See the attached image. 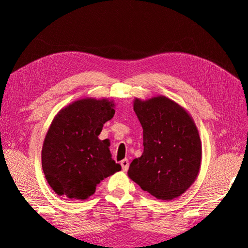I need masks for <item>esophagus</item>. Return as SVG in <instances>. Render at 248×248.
Listing matches in <instances>:
<instances>
[{"instance_id":"obj_1","label":"esophagus","mask_w":248,"mask_h":248,"mask_svg":"<svg viewBox=\"0 0 248 248\" xmlns=\"http://www.w3.org/2000/svg\"><path fill=\"white\" fill-rule=\"evenodd\" d=\"M120 165L123 167V170L124 171H127L128 168H129V160L128 159H124L123 161L120 162Z\"/></svg>"}]
</instances>
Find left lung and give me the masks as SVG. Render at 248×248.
I'll return each mask as SVG.
<instances>
[{
    "mask_svg": "<svg viewBox=\"0 0 248 248\" xmlns=\"http://www.w3.org/2000/svg\"><path fill=\"white\" fill-rule=\"evenodd\" d=\"M143 127L144 152L130 164L128 175L160 200L180 196L197 178L202 162L198 130L186 110L166 97L134 100Z\"/></svg>",
    "mask_w": 248,
    "mask_h": 248,
    "instance_id": "obj_1",
    "label": "left lung"
}]
</instances>
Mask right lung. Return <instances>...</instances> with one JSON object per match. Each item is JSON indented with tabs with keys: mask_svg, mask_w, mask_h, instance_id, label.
Returning a JSON list of instances; mask_svg holds the SVG:
<instances>
[{
	"mask_svg": "<svg viewBox=\"0 0 248 248\" xmlns=\"http://www.w3.org/2000/svg\"><path fill=\"white\" fill-rule=\"evenodd\" d=\"M113 101L82 99L55 116L44 141L41 164L46 181L60 196L86 199L104 178L121 170L112 160L108 140L98 139L113 118Z\"/></svg>",
	"mask_w": 248,
	"mask_h": 248,
	"instance_id": "obj_1",
	"label": "right lung"
}]
</instances>
